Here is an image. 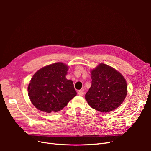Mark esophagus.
<instances>
[{
	"mask_svg": "<svg viewBox=\"0 0 151 151\" xmlns=\"http://www.w3.org/2000/svg\"><path fill=\"white\" fill-rule=\"evenodd\" d=\"M78 95H80V96H84V92L82 90H80V91L78 92Z\"/></svg>",
	"mask_w": 151,
	"mask_h": 151,
	"instance_id": "obj_1",
	"label": "esophagus"
}]
</instances>
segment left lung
<instances>
[{
  "label": "left lung",
  "instance_id": "8db88e82",
  "mask_svg": "<svg viewBox=\"0 0 151 151\" xmlns=\"http://www.w3.org/2000/svg\"><path fill=\"white\" fill-rule=\"evenodd\" d=\"M91 86L85 99L90 106L101 112H110L122 104L127 94L126 80L113 67L100 63L91 70Z\"/></svg>",
  "mask_w": 151,
  "mask_h": 151
}]
</instances>
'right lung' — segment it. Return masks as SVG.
<instances>
[{"mask_svg":"<svg viewBox=\"0 0 151 151\" xmlns=\"http://www.w3.org/2000/svg\"><path fill=\"white\" fill-rule=\"evenodd\" d=\"M68 66L62 62L47 65L34 74L28 87L32 103L47 113L60 111L76 95L73 82L65 76Z\"/></svg>","mask_w":151,"mask_h":151,"instance_id":"right-lung-1","label":"right lung"}]
</instances>
